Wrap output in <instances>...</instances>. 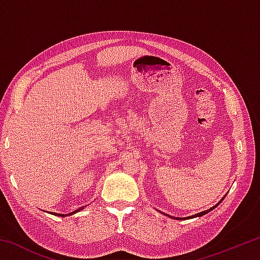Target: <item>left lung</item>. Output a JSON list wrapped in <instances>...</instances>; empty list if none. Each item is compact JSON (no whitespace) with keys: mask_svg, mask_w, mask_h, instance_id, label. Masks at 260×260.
Returning <instances> with one entry per match:
<instances>
[{"mask_svg":"<svg viewBox=\"0 0 260 260\" xmlns=\"http://www.w3.org/2000/svg\"><path fill=\"white\" fill-rule=\"evenodd\" d=\"M223 200V199H222ZM222 200L221 201H220L219 202V203L217 204V205H214L213 206V208H211V209H209V210H206V211H203V212H201V213H197V214H195V215H191V217H187V218H183V219H191V218H195V217H201V215H204V214H206V213H208V212H210V211H212L214 208H217V206L220 204V203H221V202H222ZM175 219V218H174Z\"/></svg>","mask_w":260,"mask_h":260,"instance_id":"1","label":"left lung"}]
</instances>
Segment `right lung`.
Masks as SVG:
<instances>
[{
	"instance_id": "add662e5",
	"label": "right lung",
	"mask_w": 260,
	"mask_h": 260,
	"mask_svg": "<svg viewBox=\"0 0 260 260\" xmlns=\"http://www.w3.org/2000/svg\"><path fill=\"white\" fill-rule=\"evenodd\" d=\"M79 210H80V209H78V210H76V211H73V212H72V213H70V214H73V213H76V212H78ZM54 214H55V215H59V217H61V215H63V217H65V215H67V214L64 215V214H59V213H57V214H56V213H54ZM70 214H68V215H70Z\"/></svg>"
}]
</instances>
